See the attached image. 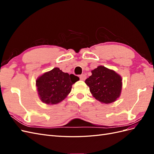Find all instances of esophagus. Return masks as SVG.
Returning a JSON list of instances; mask_svg holds the SVG:
<instances>
[{"label":"esophagus","instance_id":"obj_1","mask_svg":"<svg viewBox=\"0 0 154 154\" xmlns=\"http://www.w3.org/2000/svg\"><path fill=\"white\" fill-rule=\"evenodd\" d=\"M80 79L81 80H85L86 79V76L85 74H82V75L80 76Z\"/></svg>","mask_w":154,"mask_h":154}]
</instances>
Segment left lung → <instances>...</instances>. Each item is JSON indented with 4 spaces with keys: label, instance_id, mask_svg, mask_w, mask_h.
<instances>
[{
    "label": "left lung",
    "instance_id": "1",
    "mask_svg": "<svg viewBox=\"0 0 154 154\" xmlns=\"http://www.w3.org/2000/svg\"><path fill=\"white\" fill-rule=\"evenodd\" d=\"M92 75L85 83L92 96L102 103H113L119 97L122 89V78L113 70L100 66L91 71Z\"/></svg>",
    "mask_w": 154,
    "mask_h": 154
}]
</instances>
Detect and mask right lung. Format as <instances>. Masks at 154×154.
<instances>
[{
	"label": "right lung",
	"instance_id": "obj_1",
	"mask_svg": "<svg viewBox=\"0 0 154 154\" xmlns=\"http://www.w3.org/2000/svg\"><path fill=\"white\" fill-rule=\"evenodd\" d=\"M80 79L74 74L63 72L58 67L44 73L36 80L40 100L48 105L60 103L71 91L72 85Z\"/></svg>",
	"mask_w": 154,
	"mask_h": 154
}]
</instances>
